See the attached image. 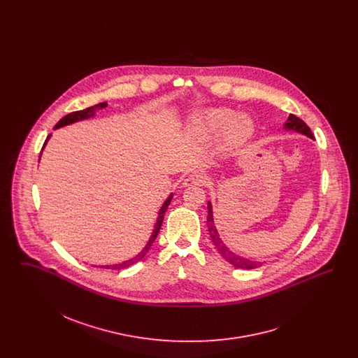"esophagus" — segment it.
<instances>
[{"label": "esophagus", "instance_id": "obj_1", "mask_svg": "<svg viewBox=\"0 0 358 358\" xmlns=\"http://www.w3.org/2000/svg\"><path fill=\"white\" fill-rule=\"evenodd\" d=\"M208 178L203 176V174H189L187 178L182 181V185L184 187H194V185H197V187H203L205 185L208 181H206Z\"/></svg>", "mask_w": 358, "mask_h": 358}]
</instances>
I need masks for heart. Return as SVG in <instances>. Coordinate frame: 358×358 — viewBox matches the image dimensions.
Instances as JSON below:
<instances>
[{
    "mask_svg": "<svg viewBox=\"0 0 358 358\" xmlns=\"http://www.w3.org/2000/svg\"><path fill=\"white\" fill-rule=\"evenodd\" d=\"M232 113L229 110H209L200 114L192 124V131L200 138H209L222 127H225V141L229 145H238L243 143L247 138L252 134V122L244 115L234 117L231 120ZM231 120V121L229 120ZM230 122H228L227 120Z\"/></svg>",
    "mask_w": 358,
    "mask_h": 358,
    "instance_id": "heart-1",
    "label": "heart"
}]
</instances>
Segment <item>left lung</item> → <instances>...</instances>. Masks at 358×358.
Returning <instances> with one entry per match:
<instances>
[{"instance_id": "1", "label": "left lung", "mask_w": 358, "mask_h": 358, "mask_svg": "<svg viewBox=\"0 0 358 358\" xmlns=\"http://www.w3.org/2000/svg\"><path fill=\"white\" fill-rule=\"evenodd\" d=\"M285 127L289 129V130H295V131H298V133H302V134L310 136V138H314V134L311 133V130H310V127L307 126L306 123L301 120V118L292 115V114H289V120H287V123H286ZM206 222H208V231H209V235H210V238H212L213 244L216 245V248H217V251L220 252V255H222L228 263H231L234 267L244 268V270H252V268H256V267H260V266H262L260 262H252V260H250V259H247V257L236 255V254H234L232 251H229V250L225 247V244L222 243V238H220L219 234H217V229H216V227H215L213 215H212V205H210V203H208V219H206Z\"/></svg>"}]
</instances>
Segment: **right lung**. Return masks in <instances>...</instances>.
<instances>
[{
    "instance_id": "right-lung-1",
    "label": "right lung",
    "mask_w": 358,
    "mask_h": 358,
    "mask_svg": "<svg viewBox=\"0 0 358 358\" xmlns=\"http://www.w3.org/2000/svg\"><path fill=\"white\" fill-rule=\"evenodd\" d=\"M107 106V103H99V104H95V106H92V107H88V108H85V110H80V111H73V113H71V114H67L66 117H63L62 120H59L57 123H56V126H55V129H59V127H62V126H66V124H69V123H73V122H78V120H85V118H90V117H92L94 115V113L96 111V110H101V108H104ZM50 138V136H48ZM48 138H47V141H48ZM45 141V142H47ZM45 145V143H44ZM171 196L162 205V208H161V210H159V213H158V219H157V224H155V227H154V232L153 235H152V238L149 240V243L146 244V247L136 256V257H133V259H130V260H126V262H123V263H120V264H114V266H111V268L113 270H122V268H127L129 266H131V264H134L136 262H139L141 259H143V256L148 254V251L150 250V247L153 245L154 240L157 238V235H158V232H159V229H161V225H162V222H164V216H165V212H166V209H168V206L171 204ZM106 268H110V266H106Z\"/></svg>"
}]
</instances>
